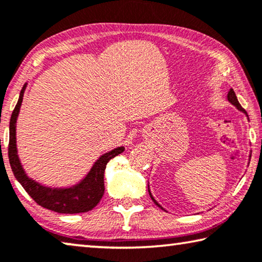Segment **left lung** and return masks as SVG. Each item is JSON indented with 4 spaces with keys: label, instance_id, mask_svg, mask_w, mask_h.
I'll list each match as a JSON object with an SVG mask.
<instances>
[{
    "label": "left lung",
    "instance_id": "1",
    "mask_svg": "<svg viewBox=\"0 0 262 262\" xmlns=\"http://www.w3.org/2000/svg\"><path fill=\"white\" fill-rule=\"evenodd\" d=\"M227 99H228V101H230L231 103H232V105H234L235 107H236V108H238L239 111H243L244 112V113H246V111H245L244 108H243V107H242V105H240V103H239V101H238V99H236V95H235V93H234V91L233 90H230V92H228V94H227ZM148 191H149V189H148ZM149 194H150V197H151V199H152V202L154 203H155V204L157 205V206H159V207H161V209H162V206L161 205H159V204H157V203H156V201H155V199H154V197L151 196V193H150V191H149Z\"/></svg>",
    "mask_w": 262,
    "mask_h": 262
}]
</instances>
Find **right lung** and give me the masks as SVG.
I'll use <instances>...</instances> for the list:
<instances>
[{
    "mask_svg": "<svg viewBox=\"0 0 262 262\" xmlns=\"http://www.w3.org/2000/svg\"><path fill=\"white\" fill-rule=\"evenodd\" d=\"M26 85L20 91L19 99L12 111L9 124V146H8V157L12 172L24 190L27 191L37 204L45 209L55 211L58 213H81L92 210L98 205L105 192L103 173L108 162L121 154L124 148L119 147L110 152H106L95 162L93 168L84 181L71 189H49L41 186L30 180L22 169L19 163L17 150H16V120L19 112L20 103L23 100V93Z\"/></svg>",
    "mask_w": 262,
    "mask_h": 262,
    "instance_id": "right-lung-1",
    "label": "right lung"
}]
</instances>
